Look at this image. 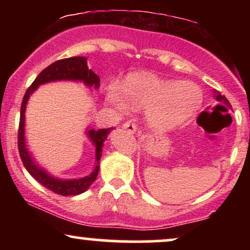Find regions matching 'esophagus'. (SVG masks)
I'll list each match as a JSON object with an SVG mask.
<instances>
[{"mask_svg": "<svg viewBox=\"0 0 250 250\" xmlns=\"http://www.w3.org/2000/svg\"><path fill=\"white\" fill-rule=\"evenodd\" d=\"M122 128L125 129V130H127L128 133H131V134L136 133V125H135V123H133L131 121L123 123Z\"/></svg>", "mask_w": 250, "mask_h": 250, "instance_id": "obj_1", "label": "esophagus"}]
</instances>
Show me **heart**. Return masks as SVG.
Masks as SVG:
<instances>
[{"label": "heart", "instance_id": "1", "mask_svg": "<svg viewBox=\"0 0 250 250\" xmlns=\"http://www.w3.org/2000/svg\"><path fill=\"white\" fill-rule=\"evenodd\" d=\"M104 99L120 111L129 107L145 109L148 125L157 131H166L182 125L199 110L202 91L195 83L137 73L127 76L122 85L117 82L108 84Z\"/></svg>", "mask_w": 250, "mask_h": 250}]
</instances>
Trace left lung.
Masks as SVG:
<instances>
[{
	"label": "left lung",
	"instance_id": "1",
	"mask_svg": "<svg viewBox=\"0 0 250 250\" xmlns=\"http://www.w3.org/2000/svg\"><path fill=\"white\" fill-rule=\"evenodd\" d=\"M215 99H216V101H219L220 103H222V104L227 105V107H231L230 103H229L228 100L226 99L225 95H221V93H219V91H215Z\"/></svg>",
	"mask_w": 250,
	"mask_h": 250
}]
</instances>
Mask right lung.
<instances>
[{"instance_id":"right-lung-1","label":"right lung","mask_w":250,"mask_h":250,"mask_svg":"<svg viewBox=\"0 0 250 250\" xmlns=\"http://www.w3.org/2000/svg\"><path fill=\"white\" fill-rule=\"evenodd\" d=\"M56 81H75L82 82L87 85L88 88L97 89L100 88V77L94 73L93 70L89 69L87 64V59L83 56L69 57V59H63L56 61L48 65L44 70H42L36 77L35 81L31 83V85L25 91L23 101L21 104V115H20V127H19V151L21 156L22 162H23L24 168L27 169L28 173L35 179L37 182L41 183L45 188L54 193L63 195V196H74L84 193L87 189L90 187L96 180L97 174L100 170V160L102 156L103 143L107 140V136L113 128L108 129H95L87 128V136L95 147V166L91 173L84 177L80 179H59V177L53 176L49 171L42 168L36 160L34 159L33 155L28 150L27 145H25V108L27 103L29 101V97L34 91L41 84L49 82Z\"/></svg>"}]
</instances>
